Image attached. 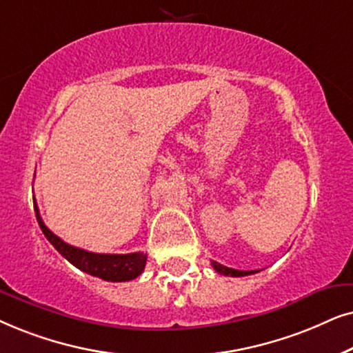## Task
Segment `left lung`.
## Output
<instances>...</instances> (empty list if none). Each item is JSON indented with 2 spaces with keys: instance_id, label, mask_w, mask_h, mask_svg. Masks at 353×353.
<instances>
[{
  "instance_id": "1",
  "label": "left lung",
  "mask_w": 353,
  "mask_h": 353,
  "mask_svg": "<svg viewBox=\"0 0 353 353\" xmlns=\"http://www.w3.org/2000/svg\"><path fill=\"white\" fill-rule=\"evenodd\" d=\"M211 265L216 271L219 272V274H224V276H232V278H241V276H248V274H253V272L256 271H239V270H232V268H228L224 265H221L218 261H211Z\"/></svg>"
}]
</instances>
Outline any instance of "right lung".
Masks as SVG:
<instances>
[{
  "label": "right lung",
  "instance_id": "obj_1",
  "mask_svg": "<svg viewBox=\"0 0 353 353\" xmlns=\"http://www.w3.org/2000/svg\"><path fill=\"white\" fill-rule=\"evenodd\" d=\"M34 210L37 221H39L40 229L43 231L45 237L48 239L51 245L58 250L69 263H72L75 268L88 274L97 276L111 283H125V281H132L137 276L142 274L147 265V255L142 252L125 253V255H111V253H93L87 252L83 248H77L74 245L65 243L63 239H59L46 228L43 219H41L39 206L34 200Z\"/></svg>",
  "mask_w": 353,
  "mask_h": 353
}]
</instances>
